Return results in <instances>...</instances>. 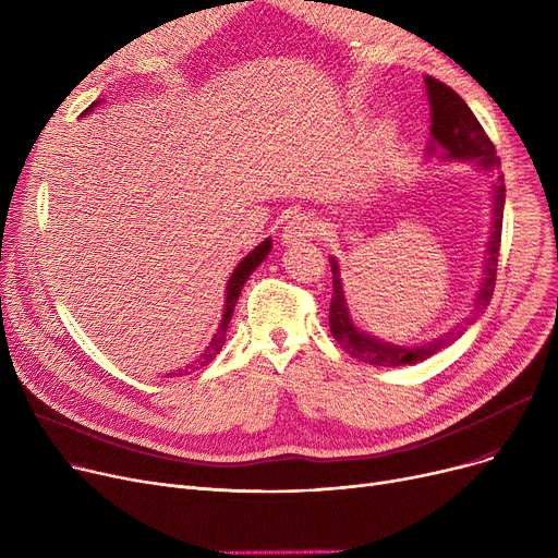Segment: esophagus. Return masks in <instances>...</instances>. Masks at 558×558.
I'll list each match as a JSON object with an SVG mask.
<instances>
[{
    "label": "esophagus",
    "instance_id": "1",
    "mask_svg": "<svg viewBox=\"0 0 558 558\" xmlns=\"http://www.w3.org/2000/svg\"><path fill=\"white\" fill-rule=\"evenodd\" d=\"M316 234V221H314V217H310V215H305V213H294L291 215L289 219H287V223L282 226V244H301V242H305V240H312Z\"/></svg>",
    "mask_w": 558,
    "mask_h": 558
}]
</instances>
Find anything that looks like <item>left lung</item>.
<instances>
[{
    "mask_svg": "<svg viewBox=\"0 0 558 558\" xmlns=\"http://www.w3.org/2000/svg\"><path fill=\"white\" fill-rule=\"evenodd\" d=\"M427 85V97L432 108V140L434 144H441L446 149V158L452 160H477L482 169L495 173V185H493V232L488 242V257H486V269L484 280L480 287V294L475 299V312L471 318H465V324L454 326L450 332L436 337L421 345H393L387 341H379L375 337L364 335L355 328L353 320L348 316L341 278H339V264L337 259H330L332 267V301H330V330L335 341L345 350L350 357H355L371 366H402V364H416L432 355L438 350L450 345L465 326L473 324V318L488 305L493 299V287L497 276V257H500V242H502V215H505V173L500 171V158L495 156V144L477 122L473 110L468 104L434 76L425 78ZM429 146V154L436 151V146Z\"/></svg>",
    "mask_w": 558,
    "mask_h": 558,
    "instance_id": "8db88e82",
    "label": "left lung"
}]
</instances>
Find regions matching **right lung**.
Masks as SVG:
<instances>
[{"mask_svg": "<svg viewBox=\"0 0 558 558\" xmlns=\"http://www.w3.org/2000/svg\"><path fill=\"white\" fill-rule=\"evenodd\" d=\"M93 106H95V104H93ZM93 106L87 108L85 112H90ZM85 112H83V114H85ZM269 251H271V240L262 242L257 248H253V251L240 262V267L232 271V276H230V280H228V291H226V312H223V318H221L217 335L213 337L210 345L205 348V353L198 357V364H201V366L210 364V362L219 355V350H221V345H223V341H226V330H228V324H230V316H232L234 303H238V299H240V294H242V287H244V282L248 280V276L259 267V262L269 255ZM194 364H196V362H194Z\"/></svg>", "mask_w": 558, "mask_h": 558, "instance_id": "add662e5", "label": "right lung"}]
</instances>
